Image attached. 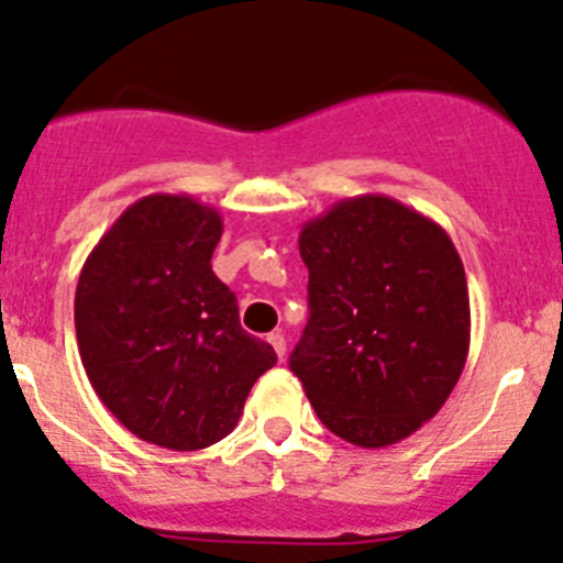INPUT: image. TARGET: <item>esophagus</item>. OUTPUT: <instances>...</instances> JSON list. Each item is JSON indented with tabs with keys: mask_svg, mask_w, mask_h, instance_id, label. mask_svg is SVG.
I'll return each instance as SVG.
<instances>
[{
	"mask_svg": "<svg viewBox=\"0 0 563 563\" xmlns=\"http://www.w3.org/2000/svg\"><path fill=\"white\" fill-rule=\"evenodd\" d=\"M272 343V349H275V354H277V360L283 362V356H286V334L283 332H272L269 338H266Z\"/></svg>",
	"mask_w": 563,
	"mask_h": 563,
	"instance_id": "34e87169",
	"label": "esophagus"
}]
</instances>
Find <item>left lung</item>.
I'll list each match as a JSON object with an SVG mask.
<instances>
[{
	"instance_id": "left-lung-1",
	"label": "left lung",
	"mask_w": 563,
	"mask_h": 563,
	"mask_svg": "<svg viewBox=\"0 0 563 563\" xmlns=\"http://www.w3.org/2000/svg\"><path fill=\"white\" fill-rule=\"evenodd\" d=\"M310 318L291 354L323 428L365 450L439 413L471 343L465 269L435 220L389 196L343 198L299 231Z\"/></svg>"
}]
</instances>
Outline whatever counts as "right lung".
I'll return each mask as SVG.
<instances>
[{"label": "right lung", "mask_w": 563, "mask_h": 563, "mask_svg": "<svg viewBox=\"0 0 563 563\" xmlns=\"http://www.w3.org/2000/svg\"><path fill=\"white\" fill-rule=\"evenodd\" d=\"M223 218L185 192L130 203L84 261L76 338L103 406L141 441L174 452L236 428L275 349L242 329L212 272Z\"/></svg>", "instance_id": "add662e5"}]
</instances>
